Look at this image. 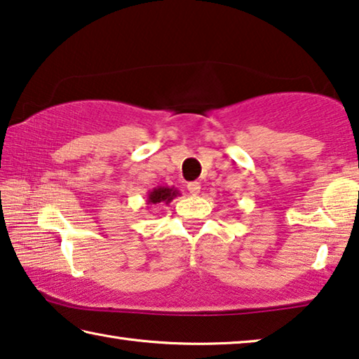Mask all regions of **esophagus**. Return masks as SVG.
<instances>
[{"mask_svg": "<svg viewBox=\"0 0 359 359\" xmlns=\"http://www.w3.org/2000/svg\"><path fill=\"white\" fill-rule=\"evenodd\" d=\"M187 191H189V194L197 196L198 192H201V183H197V181H194V183H189L187 184Z\"/></svg>", "mask_w": 359, "mask_h": 359, "instance_id": "esophagus-1", "label": "esophagus"}]
</instances>
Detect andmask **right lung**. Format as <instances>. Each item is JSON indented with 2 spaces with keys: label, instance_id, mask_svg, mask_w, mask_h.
Instances as JSON below:
<instances>
[{
  "label": "right lung",
  "instance_id": "right-lung-1",
  "mask_svg": "<svg viewBox=\"0 0 359 359\" xmlns=\"http://www.w3.org/2000/svg\"><path fill=\"white\" fill-rule=\"evenodd\" d=\"M178 196H181V194L176 187L157 186V187H154L152 191L147 192L146 202H147V205H157V203H165V205H168V203Z\"/></svg>",
  "mask_w": 359,
  "mask_h": 359
}]
</instances>
